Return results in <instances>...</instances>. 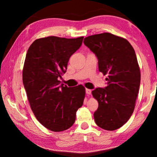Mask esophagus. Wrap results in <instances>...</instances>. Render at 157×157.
Segmentation results:
<instances>
[{
    "mask_svg": "<svg viewBox=\"0 0 157 157\" xmlns=\"http://www.w3.org/2000/svg\"><path fill=\"white\" fill-rule=\"evenodd\" d=\"M86 93L87 95H91V90L89 89H86Z\"/></svg>",
    "mask_w": 157,
    "mask_h": 157,
    "instance_id": "34e87169",
    "label": "esophagus"
}]
</instances>
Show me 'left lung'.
Masks as SVG:
<instances>
[{
    "instance_id": "left-lung-1",
    "label": "left lung",
    "mask_w": 157,
    "mask_h": 157,
    "mask_svg": "<svg viewBox=\"0 0 157 157\" xmlns=\"http://www.w3.org/2000/svg\"><path fill=\"white\" fill-rule=\"evenodd\" d=\"M84 43L97 56L99 71L108 75L107 86L92 91L98 102L95 123L113 131L124 125L134 112L140 82L136 53L126 39L109 33L87 36Z\"/></svg>"
}]
</instances>
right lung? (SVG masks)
Wrapping results in <instances>:
<instances>
[{"label": "right lung", "mask_w": 157, "mask_h": 157, "mask_svg": "<svg viewBox=\"0 0 157 157\" xmlns=\"http://www.w3.org/2000/svg\"><path fill=\"white\" fill-rule=\"evenodd\" d=\"M83 39L44 37L36 39L26 54L23 83L29 103L36 118L50 131L70 128L75 123L76 111L83 105L84 87L60 85L58 79L66 73L69 59Z\"/></svg>", "instance_id": "add662e5"}]
</instances>
